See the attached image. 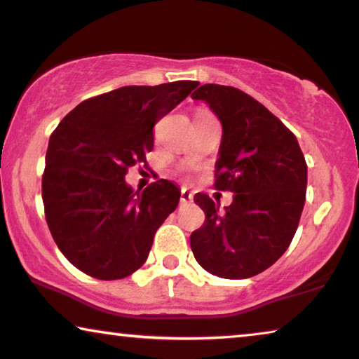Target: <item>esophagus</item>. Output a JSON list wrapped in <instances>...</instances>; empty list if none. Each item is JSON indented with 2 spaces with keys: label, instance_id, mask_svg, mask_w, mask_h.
Instances as JSON below:
<instances>
[{
  "label": "esophagus",
  "instance_id": "obj_1",
  "mask_svg": "<svg viewBox=\"0 0 359 359\" xmlns=\"http://www.w3.org/2000/svg\"><path fill=\"white\" fill-rule=\"evenodd\" d=\"M191 200H194V195H191L189 190L184 189L180 191V203H182V205H189V203H191Z\"/></svg>",
  "mask_w": 359,
  "mask_h": 359
}]
</instances>
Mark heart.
<instances>
[{
    "label": "heart",
    "mask_w": 359,
    "mask_h": 359,
    "mask_svg": "<svg viewBox=\"0 0 359 359\" xmlns=\"http://www.w3.org/2000/svg\"><path fill=\"white\" fill-rule=\"evenodd\" d=\"M201 112H208V111H203V109H201V111H198V112H196V114H201Z\"/></svg>",
    "instance_id": "b5f03b06"
}]
</instances>
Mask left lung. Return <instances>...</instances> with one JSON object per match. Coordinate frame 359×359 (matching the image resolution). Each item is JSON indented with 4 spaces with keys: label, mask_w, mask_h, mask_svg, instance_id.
I'll return each instance as SVG.
<instances>
[{
    "label": "left lung",
    "mask_w": 359,
    "mask_h": 359,
    "mask_svg": "<svg viewBox=\"0 0 359 359\" xmlns=\"http://www.w3.org/2000/svg\"><path fill=\"white\" fill-rule=\"evenodd\" d=\"M222 124L216 190L233 201L219 210L205 194L195 203L206 214L190 247L203 269L224 279H248L276 263L297 232L306 198V161L297 137L279 117L242 90L206 83L191 93Z\"/></svg>",
    "instance_id": "1"
}]
</instances>
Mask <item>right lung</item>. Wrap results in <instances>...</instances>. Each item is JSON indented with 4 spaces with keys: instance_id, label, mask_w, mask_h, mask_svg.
Returning a JSON list of instances; mask_svg holds the SVG:
<instances>
[{
    "instance_id": "add662e5",
    "label": "right lung",
    "mask_w": 359,
    "mask_h": 359,
    "mask_svg": "<svg viewBox=\"0 0 359 359\" xmlns=\"http://www.w3.org/2000/svg\"><path fill=\"white\" fill-rule=\"evenodd\" d=\"M196 87L191 80L121 87L82 101L51 133L41 179L46 224L87 276L124 279L147 261L180 191L164 179L135 191L124 177L147 163L154 124Z\"/></svg>"
}]
</instances>
